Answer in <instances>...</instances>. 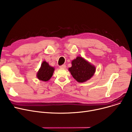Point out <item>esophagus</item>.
Instances as JSON below:
<instances>
[{
    "label": "esophagus",
    "mask_w": 132,
    "mask_h": 132,
    "mask_svg": "<svg viewBox=\"0 0 132 132\" xmlns=\"http://www.w3.org/2000/svg\"><path fill=\"white\" fill-rule=\"evenodd\" d=\"M59 67H60V68L64 69V68H66V65H65V64H64V65H62L60 66H59Z\"/></svg>",
    "instance_id": "34e87169"
}]
</instances>
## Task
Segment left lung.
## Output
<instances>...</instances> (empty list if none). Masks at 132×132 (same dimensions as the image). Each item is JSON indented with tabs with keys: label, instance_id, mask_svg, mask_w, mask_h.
Listing matches in <instances>:
<instances>
[{
	"label": "left lung",
	"instance_id": "1",
	"mask_svg": "<svg viewBox=\"0 0 132 132\" xmlns=\"http://www.w3.org/2000/svg\"><path fill=\"white\" fill-rule=\"evenodd\" d=\"M69 71L73 77L79 82H84L90 79L94 74L96 68L82 57H77L72 62Z\"/></svg>",
	"mask_w": 132,
	"mask_h": 132
}]
</instances>
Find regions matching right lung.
Listing matches in <instances>:
<instances>
[{"instance_id":"obj_1","label":"right lung","mask_w":132,"mask_h":132,"mask_svg":"<svg viewBox=\"0 0 132 132\" xmlns=\"http://www.w3.org/2000/svg\"><path fill=\"white\" fill-rule=\"evenodd\" d=\"M54 71V68L49 66L47 62L44 61L41 65L37 74V77L40 80L47 81L52 77Z\"/></svg>"}]
</instances>
